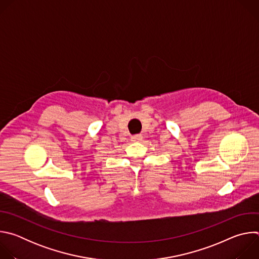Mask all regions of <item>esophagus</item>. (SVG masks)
I'll return each instance as SVG.
<instances>
[{"label":"esophagus","instance_id":"34e87169","mask_svg":"<svg viewBox=\"0 0 259 259\" xmlns=\"http://www.w3.org/2000/svg\"><path fill=\"white\" fill-rule=\"evenodd\" d=\"M140 140H142V136L141 135H133V136H131V141H133V142H138V141H140Z\"/></svg>","mask_w":259,"mask_h":259}]
</instances>
